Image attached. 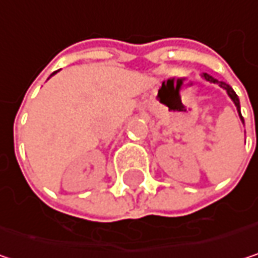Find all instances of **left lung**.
<instances>
[{
    "label": "left lung",
    "mask_w": 258,
    "mask_h": 258,
    "mask_svg": "<svg viewBox=\"0 0 258 258\" xmlns=\"http://www.w3.org/2000/svg\"><path fill=\"white\" fill-rule=\"evenodd\" d=\"M203 78L206 79L208 82H212V83H218L221 88H224L226 91H227V94L230 95V98L233 100V103L236 104V107H237V112H239V115H240V106H239V98H237V95H236V92L233 91L232 89V86L230 85H227L226 82H220L218 79H215V78H212V76H209L208 73H203ZM240 119L243 121V118H242V115H240Z\"/></svg>",
    "instance_id": "1"
}]
</instances>
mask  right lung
I'll list each match as a JSON object with an SVG mask.
<instances>
[{
	"label": "right lung",
	"instance_id": "1",
	"mask_svg": "<svg viewBox=\"0 0 258 258\" xmlns=\"http://www.w3.org/2000/svg\"><path fill=\"white\" fill-rule=\"evenodd\" d=\"M55 73H56V72H55ZM55 73H53V75H55Z\"/></svg>",
	"mask_w": 258,
	"mask_h": 258
}]
</instances>
